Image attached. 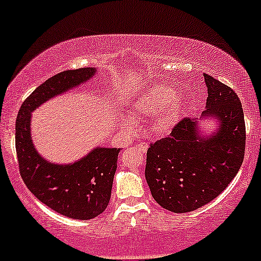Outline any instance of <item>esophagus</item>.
Instances as JSON below:
<instances>
[{
	"mask_svg": "<svg viewBox=\"0 0 261 261\" xmlns=\"http://www.w3.org/2000/svg\"><path fill=\"white\" fill-rule=\"evenodd\" d=\"M136 148L139 149L140 152H142V153H146V151H147L148 148V145L146 142H139L136 143Z\"/></svg>",
	"mask_w": 261,
	"mask_h": 261,
	"instance_id": "obj_1",
	"label": "esophagus"
}]
</instances>
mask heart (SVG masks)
I'll return each instance as SVG.
<instances>
[{
  "mask_svg": "<svg viewBox=\"0 0 261 261\" xmlns=\"http://www.w3.org/2000/svg\"><path fill=\"white\" fill-rule=\"evenodd\" d=\"M180 98L173 97V91L166 86H155L145 93L136 106L133 108L131 116H147L154 118L155 115L163 111L157 122L158 130H169L175 124L180 109Z\"/></svg>",
  "mask_w": 261,
  "mask_h": 261,
  "instance_id": "obj_1",
  "label": "heart"
}]
</instances>
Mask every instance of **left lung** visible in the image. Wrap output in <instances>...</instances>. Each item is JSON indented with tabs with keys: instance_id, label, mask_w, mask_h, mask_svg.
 <instances>
[{
	"instance_id": "obj_1",
	"label": "left lung",
	"mask_w": 261,
	"mask_h": 261,
	"mask_svg": "<svg viewBox=\"0 0 261 261\" xmlns=\"http://www.w3.org/2000/svg\"><path fill=\"white\" fill-rule=\"evenodd\" d=\"M207 109L218 131L197 135V122L184 118L167 137L149 143L145 175L153 199L175 214L200 208L216 199L241 168L245 151L242 103L230 87L203 74Z\"/></svg>"
}]
</instances>
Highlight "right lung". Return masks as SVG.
Segmentation results:
<instances>
[{"label": "right lung", "mask_w": 261, "mask_h": 261, "mask_svg": "<svg viewBox=\"0 0 261 261\" xmlns=\"http://www.w3.org/2000/svg\"><path fill=\"white\" fill-rule=\"evenodd\" d=\"M94 71L93 67L68 70L46 80L23 101L16 120V151L23 181L47 207L73 220H92L108 207L120 148H95L68 166L49 163L33 146L31 113L91 79Z\"/></svg>", "instance_id": "add662e5"}]
</instances>
